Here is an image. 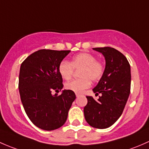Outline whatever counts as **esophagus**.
<instances>
[{
	"instance_id": "obj_1",
	"label": "esophagus",
	"mask_w": 149,
	"mask_h": 149,
	"mask_svg": "<svg viewBox=\"0 0 149 149\" xmlns=\"http://www.w3.org/2000/svg\"><path fill=\"white\" fill-rule=\"evenodd\" d=\"M80 95H81L79 94V93H76V97H79V96H80Z\"/></svg>"
}]
</instances>
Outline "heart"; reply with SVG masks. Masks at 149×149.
<instances>
[{"label": "heart", "instance_id": "1", "mask_svg": "<svg viewBox=\"0 0 149 149\" xmlns=\"http://www.w3.org/2000/svg\"><path fill=\"white\" fill-rule=\"evenodd\" d=\"M81 68L79 77L81 78L74 79L65 84V88L75 93H81L91 85V80L99 79L103 74V64L96 60L93 54L82 52L75 55L70 62L63 60L59 65V72L61 77L66 80L71 79L74 69Z\"/></svg>", "mask_w": 149, "mask_h": 149}]
</instances>
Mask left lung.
<instances>
[{
  "mask_svg": "<svg viewBox=\"0 0 149 149\" xmlns=\"http://www.w3.org/2000/svg\"><path fill=\"white\" fill-rule=\"evenodd\" d=\"M103 55L105 67L97 85L93 89L97 100L87 96L84 115L87 123L100 129L109 128L122 115L131 91V67L126 57L111 47L93 48Z\"/></svg>",
  "mask_w": 149,
  "mask_h": 149,
  "instance_id": "1",
  "label": "left lung"
}]
</instances>
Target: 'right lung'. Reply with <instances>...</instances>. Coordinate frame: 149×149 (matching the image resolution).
Wrapping results in <instances>:
<instances>
[{
  "label": "right lung",
  "mask_w": 149,
  "mask_h": 149,
  "mask_svg": "<svg viewBox=\"0 0 149 149\" xmlns=\"http://www.w3.org/2000/svg\"><path fill=\"white\" fill-rule=\"evenodd\" d=\"M70 51L41 49L33 52L20 68L19 89L23 106L31 121L38 128L53 131L64 125L76 98L74 92L62 90L52 95V90L63 88L59 65Z\"/></svg>",
  "instance_id": "right-lung-1"
}]
</instances>
